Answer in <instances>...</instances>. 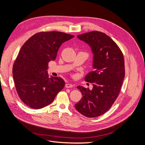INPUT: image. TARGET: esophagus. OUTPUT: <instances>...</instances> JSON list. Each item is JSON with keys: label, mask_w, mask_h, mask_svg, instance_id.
<instances>
[{"label": "esophagus", "mask_w": 145, "mask_h": 145, "mask_svg": "<svg viewBox=\"0 0 145 145\" xmlns=\"http://www.w3.org/2000/svg\"><path fill=\"white\" fill-rule=\"evenodd\" d=\"M65 87L67 88H72L73 85L72 84H70V83H67V84L65 85Z\"/></svg>", "instance_id": "1"}]
</instances>
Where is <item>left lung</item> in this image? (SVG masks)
Segmentation results:
<instances>
[{"mask_svg": "<svg viewBox=\"0 0 145 145\" xmlns=\"http://www.w3.org/2000/svg\"><path fill=\"white\" fill-rule=\"evenodd\" d=\"M77 37L91 46L94 71L85 77L93 83V89L77 86L82 98L75 108L85 117H99L111 108L120 93L125 76L123 55L116 43L103 33L94 31Z\"/></svg>", "mask_w": 145, "mask_h": 145, "instance_id": "left-lung-1", "label": "left lung"}]
</instances>
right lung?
<instances>
[{
	"label": "right lung",
	"instance_id": "1",
	"mask_svg": "<svg viewBox=\"0 0 145 145\" xmlns=\"http://www.w3.org/2000/svg\"><path fill=\"white\" fill-rule=\"evenodd\" d=\"M74 37L59 31H42L21 47L13 64L12 76L19 97L28 106L38 109L48 106L64 88L62 78H49L48 63L56 59L61 45Z\"/></svg>",
	"mask_w": 145,
	"mask_h": 145
}]
</instances>
